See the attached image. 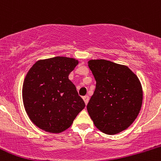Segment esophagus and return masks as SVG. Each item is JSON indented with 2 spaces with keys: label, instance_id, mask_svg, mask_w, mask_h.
<instances>
[{
  "label": "esophagus",
  "instance_id": "1",
  "mask_svg": "<svg viewBox=\"0 0 161 161\" xmlns=\"http://www.w3.org/2000/svg\"><path fill=\"white\" fill-rule=\"evenodd\" d=\"M83 100H84L85 103H86V104L87 105V104H88V101H89V97H88V95L84 96V97H83Z\"/></svg>",
  "mask_w": 161,
  "mask_h": 161
}]
</instances>
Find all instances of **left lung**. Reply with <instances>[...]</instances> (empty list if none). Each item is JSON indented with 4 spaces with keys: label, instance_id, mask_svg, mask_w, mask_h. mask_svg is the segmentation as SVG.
Segmentation results:
<instances>
[{
    "label": "left lung",
    "instance_id": "8db88e82",
    "mask_svg": "<svg viewBox=\"0 0 161 161\" xmlns=\"http://www.w3.org/2000/svg\"><path fill=\"white\" fill-rule=\"evenodd\" d=\"M88 65L96 81L87 105L88 114L100 131L119 133L139 114L143 99L141 82L126 66L106 60H91Z\"/></svg>",
    "mask_w": 161,
    "mask_h": 161
}]
</instances>
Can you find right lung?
I'll return each mask as SVG.
<instances>
[{
	"label": "right lung",
	"instance_id": "obj_1",
	"mask_svg": "<svg viewBox=\"0 0 161 161\" xmlns=\"http://www.w3.org/2000/svg\"><path fill=\"white\" fill-rule=\"evenodd\" d=\"M78 63L73 58L55 57L38 60L29 70L23 86V104L38 128L61 132L84 109V101L69 79Z\"/></svg>",
	"mask_w": 161,
	"mask_h": 161
}]
</instances>
